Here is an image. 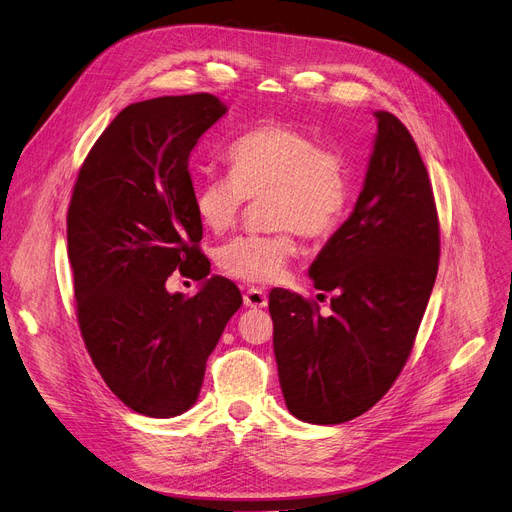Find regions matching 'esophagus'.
I'll list each match as a JSON object with an SVG mask.
<instances>
[{
	"mask_svg": "<svg viewBox=\"0 0 512 512\" xmlns=\"http://www.w3.org/2000/svg\"><path fill=\"white\" fill-rule=\"evenodd\" d=\"M267 302H269L267 294L258 288H248L243 294V304L250 306V309H262V306H267Z\"/></svg>",
	"mask_w": 512,
	"mask_h": 512,
	"instance_id": "obj_1",
	"label": "esophagus"
}]
</instances>
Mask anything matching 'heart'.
<instances>
[{
	"instance_id": "obj_1",
	"label": "heart",
	"mask_w": 512,
	"mask_h": 512,
	"mask_svg": "<svg viewBox=\"0 0 512 512\" xmlns=\"http://www.w3.org/2000/svg\"><path fill=\"white\" fill-rule=\"evenodd\" d=\"M231 172L201 176L193 208L208 231H229L248 199H264L273 233L239 235L216 254L218 269L237 281L273 283L296 254V231L323 239L349 203V172L334 145L290 124H264L239 136L227 151Z\"/></svg>"
}]
</instances>
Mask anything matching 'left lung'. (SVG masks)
Segmentation results:
<instances>
[{
  "mask_svg": "<svg viewBox=\"0 0 512 512\" xmlns=\"http://www.w3.org/2000/svg\"><path fill=\"white\" fill-rule=\"evenodd\" d=\"M374 115L355 210L309 269L317 290L334 292L332 313L283 288L269 294L281 393L290 414L311 424L349 422L388 393L439 269V216L416 142L393 113Z\"/></svg>",
  "mask_w": 512,
  "mask_h": 512,
  "instance_id": "left-lung-1",
  "label": "left lung"
}]
</instances>
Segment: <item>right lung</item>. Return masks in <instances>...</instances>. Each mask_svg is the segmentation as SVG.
Instances as JSON below:
<instances>
[{
    "label": "right lung",
    "instance_id": "1",
    "mask_svg": "<svg viewBox=\"0 0 512 512\" xmlns=\"http://www.w3.org/2000/svg\"><path fill=\"white\" fill-rule=\"evenodd\" d=\"M227 113L212 94L134 102L79 168L67 243L81 338L102 380L130 410L172 418L195 405L206 363L243 298L208 277L189 157ZM176 270L202 281L191 299L165 290Z\"/></svg>",
    "mask_w": 512,
    "mask_h": 512
}]
</instances>
